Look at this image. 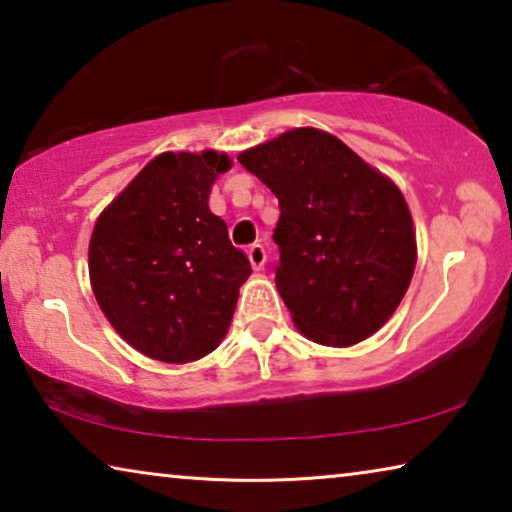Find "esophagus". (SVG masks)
Masks as SVG:
<instances>
[{
  "label": "esophagus",
  "mask_w": 512,
  "mask_h": 512,
  "mask_svg": "<svg viewBox=\"0 0 512 512\" xmlns=\"http://www.w3.org/2000/svg\"><path fill=\"white\" fill-rule=\"evenodd\" d=\"M248 259H250V264H253L255 271L262 269L264 262H266V250H264L262 243H253V246L248 248Z\"/></svg>",
  "instance_id": "1"
}]
</instances>
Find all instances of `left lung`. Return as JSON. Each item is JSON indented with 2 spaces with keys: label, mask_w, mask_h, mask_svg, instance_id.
Returning a JSON list of instances; mask_svg holds the SVG:
<instances>
[{
  "label": "left lung",
  "mask_w": 512,
  "mask_h": 512,
  "mask_svg": "<svg viewBox=\"0 0 512 512\" xmlns=\"http://www.w3.org/2000/svg\"><path fill=\"white\" fill-rule=\"evenodd\" d=\"M278 197L276 287L305 338L349 347L381 329L416 266L411 213L345 142L294 128L239 156Z\"/></svg>",
  "instance_id": "obj_1"
}]
</instances>
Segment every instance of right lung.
<instances>
[{"mask_svg": "<svg viewBox=\"0 0 512 512\" xmlns=\"http://www.w3.org/2000/svg\"><path fill=\"white\" fill-rule=\"evenodd\" d=\"M230 158L160 154L96 220L89 276L108 322L128 345L163 363L218 347L250 276L225 220L209 211L211 183Z\"/></svg>", "mask_w": 512, "mask_h": 512, "instance_id": "obj_1", "label": "right lung"}]
</instances>
